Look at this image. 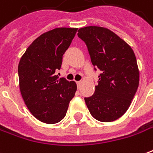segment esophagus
<instances>
[{"instance_id": "1", "label": "esophagus", "mask_w": 153, "mask_h": 153, "mask_svg": "<svg viewBox=\"0 0 153 153\" xmlns=\"http://www.w3.org/2000/svg\"><path fill=\"white\" fill-rule=\"evenodd\" d=\"M81 83H82L81 81H78V82H77V86H78V88H80V85H81Z\"/></svg>"}]
</instances>
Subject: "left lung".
Listing matches in <instances>:
<instances>
[{
	"label": "left lung",
	"instance_id": "left-lung-1",
	"mask_svg": "<svg viewBox=\"0 0 153 153\" xmlns=\"http://www.w3.org/2000/svg\"><path fill=\"white\" fill-rule=\"evenodd\" d=\"M78 36L86 44L93 65L102 72L94 94L84 98L85 103L95 119L115 121L128 109L139 84L135 54L123 39L104 27L80 28Z\"/></svg>",
	"mask_w": 153,
	"mask_h": 153
}]
</instances>
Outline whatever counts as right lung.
<instances>
[{
    "instance_id": "add662e5",
    "label": "right lung",
    "mask_w": 153,
    "mask_h": 153,
    "mask_svg": "<svg viewBox=\"0 0 153 153\" xmlns=\"http://www.w3.org/2000/svg\"><path fill=\"white\" fill-rule=\"evenodd\" d=\"M77 28H55L39 36L27 48L18 65L21 96L30 112L39 121L54 124L65 117L76 83L59 79L63 54Z\"/></svg>"
}]
</instances>
